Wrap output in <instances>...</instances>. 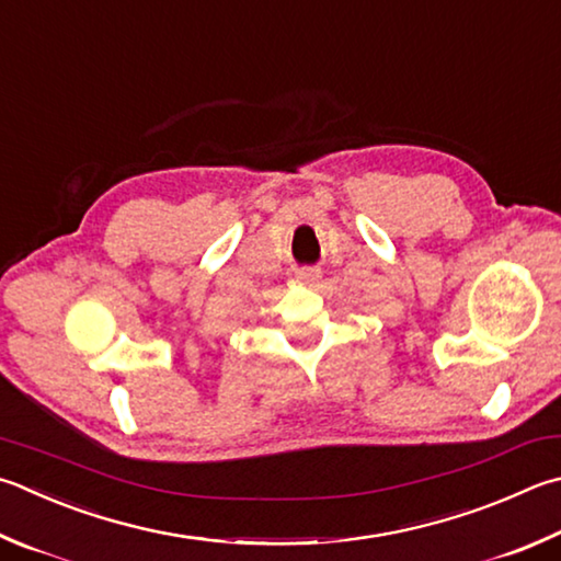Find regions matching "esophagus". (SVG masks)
I'll return each instance as SVG.
<instances>
[{
  "label": "esophagus",
  "mask_w": 561,
  "mask_h": 561,
  "mask_svg": "<svg viewBox=\"0 0 561 561\" xmlns=\"http://www.w3.org/2000/svg\"><path fill=\"white\" fill-rule=\"evenodd\" d=\"M319 277H321V272L313 270V267H304V270L297 272V279H299L301 284H313Z\"/></svg>",
  "instance_id": "34e87169"
}]
</instances>
